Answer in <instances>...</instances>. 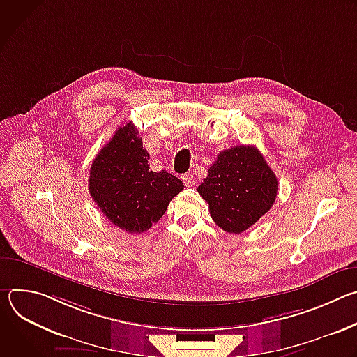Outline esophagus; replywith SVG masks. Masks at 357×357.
<instances>
[{"label": "esophagus", "mask_w": 357, "mask_h": 357, "mask_svg": "<svg viewBox=\"0 0 357 357\" xmlns=\"http://www.w3.org/2000/svg\"><path fill=\"white\" fill-rule=\"evenodd\" d=\"M181 179H182L185 186H193L195 185V176L192 174H183L181 176Z\"/></svg>", "instance_id": "esophagus-1"}]
</instances>
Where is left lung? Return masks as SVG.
I'll return each instance as SVG.
<instances>
[{
	"mask_svg": "<svg viewBox=\"0 0 357 357\" xmlns=\"http://www.w3.org/2000/svg\"><path fill=\"white\" fill-rule=\"evenodd\" d=\"M197 192L215 223L240 234L271 209L278 181L256 146L238 145L220 152Z\"/></svg>",
	"mask_w": 357,
	"mask_h": 357,
	"instance_id": "left-lung-1",
	"label": "left lung"
}]
</instances>
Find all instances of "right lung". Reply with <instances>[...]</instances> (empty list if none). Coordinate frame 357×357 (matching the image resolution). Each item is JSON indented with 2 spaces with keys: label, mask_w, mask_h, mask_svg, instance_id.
<instances>
[{
  "label": "right lung",
  "mask_w": 357,
  "mask_h": 357,
  "mask_svg": "<svg viewBox=\"0 0 357 357\" xmlns=\"http://www.w3.org/2000/svg\"><path fill=\"white\" fill-rule=\"evenodd\" d=\"M149 154L130 121L96 155L89 192L100 211L127 233H142L157 223L183 183L167 171L152 172Z\"/></svg>",
  "instance_id": "add662e5"
}]
</instances>
